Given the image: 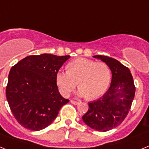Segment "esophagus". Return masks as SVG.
<instances>
[{"instance_id":"obj_1","label":"esophagus","mask_w":149,"mask_h":149,"mask_svg":"<svg viewBox=\"0 0 149 149\" xmlns=\"http://www.w3.org/2000/svg\"><path fill=\"white\" fill-rule=\"evenodd\" d=\"M71 103H72V104H74V105H77V104H78L80 103V102H78V101H73V100H72V101H71Z\"/></svg>"}]
</instances>
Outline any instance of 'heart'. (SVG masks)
<instances>
[{"label":"heart","mask_w":149,"mask_h":149,"mask_svg":"<svg viewBox=\"0 0 149 149\" xmlns=\"http://www.w3.org/2000/svg\"><path fill=\"white\" fill-rule=\"evenodd\" d=\"M111 80V72L104 63H97L86 58H78L69 63L68 71L56 73V82L60 93L68 96L78 86L79 96L95 99L104 94Z\"/></svg>","instance_id":"b5f03b06"}]
</instances>
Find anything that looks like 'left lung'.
Masks as SVG:
<instances>
[{
  "label": "left lung",
  "instance_id": "left-lung-1",
  "mask_svg": "<svg viewBox=\"0 0 149 149\" xmlns=\"http://www.w3.org/2000/svg\"><path fill=\"white\" fill-rule=\"evenodd\" d=\"M93 57L108 65L111 84L102 97L88 104L89 110L82 119L91 128L105 132L119 126L125 119L134 100L135 86L131 71L120 62L102 55Z\"/></svg>",
  "mask_w": 149,
  "mask_h": 149
}]
</instances>
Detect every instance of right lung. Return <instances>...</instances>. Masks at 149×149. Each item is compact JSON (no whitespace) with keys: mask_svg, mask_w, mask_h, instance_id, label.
I'll return each instance as SVG.
<instances>
[{"mask_svg":"<svg viewBox=\"0 0 149 149\" xmlns=\"http://www.w3.org/2000/svg\"><path fill=\"white\" fill-rule=\"evenodd\" d=\"M70 56L50 54L26 56L13 66L6 95L18 122L31 131L48 127L69 101L59 93L56 73Z\"/></svg>","mask_w":149,"mask_h":149,"instance_id":"1","label":"right lung"}]
</instances>
